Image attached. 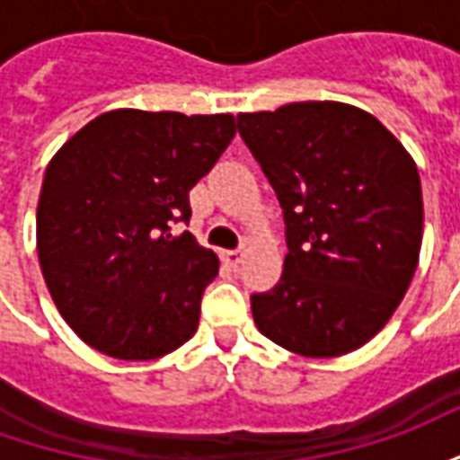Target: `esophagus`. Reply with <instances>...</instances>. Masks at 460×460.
Returning <instances> with one entry per match:
<instances>
[{
	"mask_svg": "<svg viewBox=\"0 0 460 460\" xmlns=\"http://www.w3.org/2000/svg\"><path fill=\"white\" fill-rule=\"evenodd\" d=\"M221 259L226 261V263H229V266H239L241 263V259H243V251H224V253H221Z\"/></svg>",
	"mask_w": 460,
	"mask_h": 460,
	"instance_id": "34e87169",
	"label": "esophagus"
}]
</instances>
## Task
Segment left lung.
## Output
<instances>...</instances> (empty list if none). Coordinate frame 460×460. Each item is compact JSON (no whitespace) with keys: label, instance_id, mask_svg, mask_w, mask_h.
I'll return each instance as SVG.
<instances>
[{"label":"left lung","instance_id":"left-lung-1","mask_svg":"<svg viewBox=\"0 0 460 460\" xmlns=\"http://www.w3.org/2000/svg\"><path fill=\"white\" fill-rule=\"evenodd\" d=\"M276 190L283 276L251 296L259 330L303 357H338L385 328L414 279L424 204L414 160L382 122L335 101L241 113Z\"/></svg>","mask_w":460,"mask_h":460}]
</instances>
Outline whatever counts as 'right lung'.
Instances as JSON below:
<instances>
[{
    "instance_id": "add662e5",
    "label": "right lung",
    "mask_w": 460,
    "mask_h": 460,
    "mask_svg": "<svg viewBox=\"0 0 460 460\" xmlns=\"http://www.w3.org/2000/svg\"><path fill=\"white\" fill-rule=\"evenodd\" d=\"M236 128L231 115L111 111L58 150L36 209L49 293L85 345L157 359L197 332L219 259L190 231V190Z\"/></svg>"
}]
</instances>
